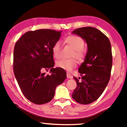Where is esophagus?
<instances>
[{"label":"esophagus","mask_w":127,"mask_h":127,"mask_svg":"<svg viewBox=\"0 0 127 127\" xmlns=\"http://www.w3.org/2000/svg\"><path fill=\"white\" fill-rule=\"evenodd\" d=\"M66 76H67V79H73V76L71 75V74L70 73H67V74H66Z\"/></svg>","instance_id":"34e87169"}]
</instances>
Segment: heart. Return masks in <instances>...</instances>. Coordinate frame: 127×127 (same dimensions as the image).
<instances>
[{"label":"heart","mask_w":127,"mask_h":127,"mask_svg":"<svg viewBox=\"0 0 127 127\" xmlns=\"http://www.w3.org/2000/svg\"><path fill=\"white\" fill-rule=\"evenodd\" d=\"M66 43L72 47L73 51L72 53L71 57H75L78 61H82L85 57V52L83 50L84 41L80 37L77 36H69L65 39ZM61 51V42L57 41L52 47V52L54 58H59ZM77 62L74 58L62 59L57 61L56 66L58 67L70 72L76 66Z\"/></svg>","instance_id":"heart-1"}]
</instances>
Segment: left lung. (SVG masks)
I'll return each instance as SVG.
<instances>
[{
	"label": "left lung",
	"instance_id": "8db88e82",
	"mask_svg": "<svg viewBox=\"0 0 127 127\" xmlns=\"http://www.w3.org/2000/svg\"><path fill=\"white\" fill-rule=\"evenodd\" d=\"M72 33L86 41L88 50L79 68L81 78L74 77L77 87L72 96L78 103L87 105L98 99L108 84L112 67V48L107 36L95 28H80Z\"/></svg>",
	"mask_w": 127,
	"mask_h": 127
}]
</instances>
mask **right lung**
Wrapping results in <instances>:
<instances>
[{
  "mask_svg": "<svg viewBox=\"0 0 127 127\" xmlns=\"http://www.w3.org/2000/svg\"><path fill=\"white\" fill-rule=\"evenodd\" d=\"M61 32L48 29L28 31L15 43L14 73L22 94L32 103L41 105L51 101L56 87L66 77L65 70L53 67L52 47ZM49 68L50 75L42 73Z\"/></svg>",
  "mask_w": 127,
  "mask_h": 127,
  "instance_id": "add662e5",
  "label": "right lung"
}]
</instances>
